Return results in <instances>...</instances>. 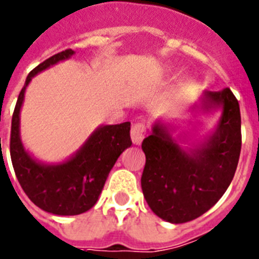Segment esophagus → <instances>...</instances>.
I'll return each instance as SVG.
<instances>
[{
	"label": "esophagus",
	"mask_w": 259,
	"mask_h": 259,
	"mask_svg": "<svg viewBox=\"0 0 259 259\" xmlns=\"http://www.w3.org/2000/svg\"><path fill=\"white\" fill-rule=\"evenodd\" d=\"M146 132V125L144 122H137L131 128V139L135 145H140L143 143L144 135Z\"/></svg>",
	"instance_id": "34e87169"
}]
</instances>
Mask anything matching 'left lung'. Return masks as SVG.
Listing matches in <instances>:
<instances>
[{
	"instance_id": "1",
	"label": "left lung",
	"mask_w": 259,
	"mask_h": 259,
	"mask_svg": "<svg viewBox=\"0 0 259 259\" xmlns=\"http://www.w3.org/2000/svg\"><path fill=\"white\" fill-rule=\"evenodd\" d=\"M202 111L221 109L222 115L203 141L184 148L172 137L175 127L161 120L144 139L145 167L141 176L144 197L155 215L170 223L198 218L218 202L233 179L241 150L239 101L230 88L205 91ZM196 109V106H194Z\"/></svg>"
}]
</instances>
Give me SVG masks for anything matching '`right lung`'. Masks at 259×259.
Returning a JSON list of instances; mask_svg holds the SVG:
<instances>
[{
	"mask_svg": "<svg viewBox=\"0 0 259 259\" xmlns=\"http://www.w3.org/2000/svg\"><path fill=\"white\" fill-rule=\"evenodd\" d=\"M72 49L54 54L28 74L11 119L10 155L20 187L29 200L44 211L77 215L97 202L110 170L119 155L132 145L131 123L100 125L83 146L59 163H44L32 157L20 140V109L32 77L74 56Z\"/></svg>",
	"mask_w": 259,
	"mask_h": 259,
	"instance_id": "obj_1",
	"label": "right lung"
}]
</instances>
